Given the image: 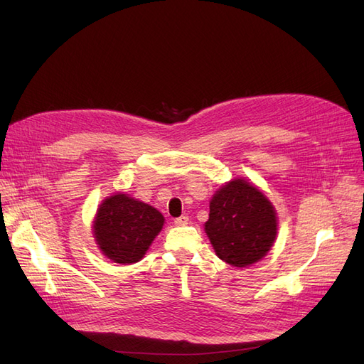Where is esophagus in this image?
<instances>
[{
	"label": "esophagus",
	"mask_w": 364,
	"mask_h": 364,
	"mask_svg": "<svg viewBox=\"0 0 364 364\" xmlns=\"http://www.w3.org/2000/svg\"><path fill=\"white\" fill-rule=\"evenodd\" d=\"M188 216H185V215H182V216H179V218H176V220H174V225H186L188 224Z\"/></svg>",
	"instance_id": "esophagus-1"
}]
</instances>
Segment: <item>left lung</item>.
I'll use <instances>...</instances> for the list:
<instances>
[{
    "instance_id": "left-lung-1",
    "label": "left lung",
    "mask_w": 364,
    "mask_h": 364,
    "mask_svg": "<svg viewBox=\"0 0 364 364\" xmlns=\"http://www.w3.org/2000/svg\"><path fill=\"white\" fill-rule=\"evenodd\" d=\"M205 230L218 257L235 267H246L272 248L278 223L264 194L250 182L235 179L210 200Z\"/></svg>"
}]
</instances>
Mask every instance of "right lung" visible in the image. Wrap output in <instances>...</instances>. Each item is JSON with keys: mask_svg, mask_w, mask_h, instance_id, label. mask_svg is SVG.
<instances>
[{"mask_svg": "<svg viewBox=\"0 0 364 364\" xmlns=\"http://www.w3.org/2000/svg\"><path fill=\"white\" fill-rule=\"evenodd\" d=\"M164 216L146 203L127 194H114L98 208L94 236L106 257L114 263H137L161 231Z\"/></svg>", "mask_w": 364, "mask_h": 364, "instance_id": "obj_1", "label": "right lung"}]
</instances>
